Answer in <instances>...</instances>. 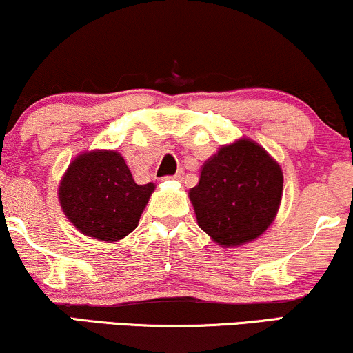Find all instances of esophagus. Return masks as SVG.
Segmentation results:
<instances>
[{"label":"esophagus","instance_id":"34e87169","mask_svg":"<svg viewBox=\"0 0 353 353\" xmlns=\"http://www.w3.org/2000/svg\"><path fill=\"white\" fill-rule=\"evenodd\" d=\"M167 178H173V180H181L183 178V170H178L173 176H167Z\"/></svg>","mask_w":353,"mask_h":353}]
</instances>
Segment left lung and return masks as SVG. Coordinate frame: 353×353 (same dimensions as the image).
<instances>
[{"label":"left lung","mask_w":353,"mask_h":353,"mask_svg":"<svg viewBox=\"0 0 353 353\" xmlns=\"http://www.w3.org/2000/svg\"><path fill=\"white\" fill-rule=\"evenodd\" d=\"M283 193L280 165L259 143L242 139L221 147L190 190L196 219L219 245L237 247L262 236Z\"/></svg>","instance_id":"left-lung-1"}]
</instances>
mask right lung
I'll list each match as a JSON object with an SVG mask.
<instances>
[{
  "label": "right lung",
  "mask_w": 353,
  "mask_h": 353,
  "mask_svg": "<svg viewBox=\"0 0 353 353\" xmlns=\"http://www.w3.org/2000/svg\"><path fill=\"white\" fill-rule=\"evenodd\" d=\"M154 183L137 185L117 152L78 155L59 188L65 216L85 236L119 241L137 228Z\"/></svg>",
  "instance_id": "1"
}]
</instances>
